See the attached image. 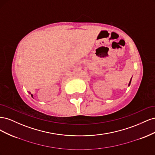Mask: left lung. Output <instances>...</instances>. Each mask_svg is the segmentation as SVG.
<instances>
[{"label":"left lung","instance_id":"8db88e82","mask_svg":"<svg viewBox=\"0 0 155 155\" xmlns=\"http://www.w3.org/2000/svg\"><path fill=\"white\" fill-rule=\"evenodd\" d=\"M131 79H132V78H131ZM131 79H130V81H129V86H130V82H131Z\"/></svg>","mask_w":155,"mask_h":155}]
</instances>
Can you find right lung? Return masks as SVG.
<instances>
[{"label":"right lung","instance_id":"right-lung-1","mask_svg":"<svg viewBox=\"0 0 155 155\" xmlns=\"http://www.w3.org/2000/svg\"><path fill=\"white\" fill-rule=\"evenodd\" d=\"M29 93H30V94H31V93H30V92H29ZM31 97H33V95H32V94H31Z\"/></svg>","mask_w":155,"mask_h":155}]
</instances>
